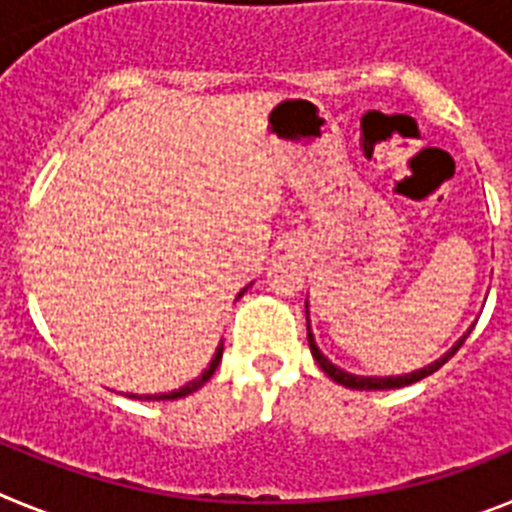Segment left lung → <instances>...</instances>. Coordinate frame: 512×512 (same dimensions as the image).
Segmentation results:
<instances>
[{
  "label": "left lung",
  "instance_id": "obj_1",
  "mask_svg": "<svg viewBox=\"0 0 512 512\" xmlns=\"http://www.w3.org/2000/svg\"><path fill=\"white\" fill-rule=\"evenodd\" d=\"M467 336H469V333H467ZM467 336L461 338V341L456 343L454 348H451L449 354H443L441 359L433 361L431 366H425V369H418V372H413V374H402V377H356V374H348V372H343V369H338V366L330 364V361L325 359L323 354H320V348L315 346V341H312L310 328H307V343H310V351H312V356H315V361H318L320 369H323V372L328 374V377L333 379V382L343 384V387H351V390H395V387H405V384L420 382V379L428 377V374L438 372V369H441V366L446 364V361H449L451 356L456 354V351H459L461 343L467 341Z\"/></svg>",
  "mask_w": 512,
  "mask_h": 512
}]
</instances>
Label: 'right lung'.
<instances>
[{
    "mask_svg": "<svg viewBox=\"0 0 512 512\" xmlns=\"http://www.w3.org/2000/svg\"><path fill=\"white\" fill-rule=\"evenodd\" d=\"M220 359H223V346L217 348V351H215V359L210 361V366H207L205 374H202V377H197V379H194V382L184 384L182 390L169 392V395H146V400H176V397H187V395H192V392L200 390L202 384H205L207 379H210L212 374H215V369H217V364H220ZM128 397H138V395H128ZM138 400H143V397H138Z\"/></svg>",
    "mask_w": 512,
    "mask_h": 512,
    "instance_id": "right-lung-1",
    "label": "right lung"
}]
</instances>
